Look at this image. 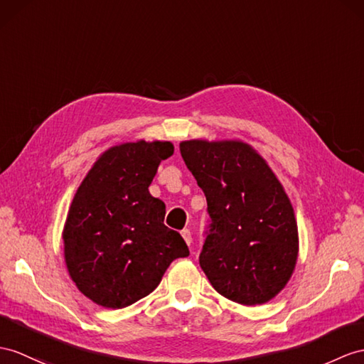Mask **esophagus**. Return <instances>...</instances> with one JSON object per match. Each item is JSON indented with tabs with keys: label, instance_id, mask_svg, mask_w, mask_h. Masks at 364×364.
<instances>
[{
	"label": "esophagus",
	"instance_id": "obj_1",
	"mask_svg": "<svg viewBox=\"0 0 364 364\" xmlns=\"http://www.w3.org/2000/svg\"><path fill=\"white\" fill-rule=\"evenodd\" d=\"M182 237L185 239V242H187L188 245H191V241H193V236H191V232L188 228H185V230H182Z\"/></svg>",
	"mask_w": 364,
	"mask_h": 364
}]
</instances>
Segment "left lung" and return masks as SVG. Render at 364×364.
I'll return each instance as SVG.
<instances>
[{
	"label": "left lung",
	"instance_id": "1",
	"mask_svg": "<svg viewBox=\"0 0 364 364\" xmlns=\"http://www.w3.org/2000/svg\"><path fill=\"white\" fill-rule=\"evenodd\" d=\"M181 154L211 219L199 264L218 294L264 304L286 287L298 259L294 207L272 168L241 140H185Z\"/></svg>",
	"mask_w": 364,
	"mask_h": 364
}]
</instances>
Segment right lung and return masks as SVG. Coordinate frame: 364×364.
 <instances>
[{
    "label": "right lung",
    "mask_w": 364,
    "mask_h": 364,
    "mask_svg": "<svg viewBox=\"0 0 364 364\" xmlns=\"http://www.w3.org/2000/svg\"><path fill=\"white\" fill-rule=\"evenodd\" d=\"M171 141H129L97 159L70 203L63 228L65 262L82 294L106 309L149 295L177 258L183 237L164 224L165 203L151 185Z\"/></svg>",
    "instance_id": "obj_1"
}]
</instances>
